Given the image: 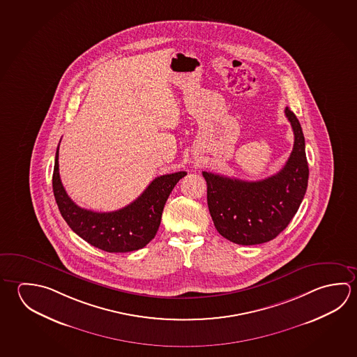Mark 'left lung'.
Returning <instances> with one entry per match:
<instances>
[{"mask_svg": "<svg viewBox=\"0 0 357 357\" xmlns=\"http://www.w3.org/2000/svg\"><path fill=\"white\" fill-rule=\"evenodd\" d=\"M284 114L294 130V149L277 174L247 181L203 172L213 223L219 234L233 243L253 245L277 237L289 225L306 193L305 137L289 107Z\"/></svg>", "mask_w": 357, "mask_h": 357, "instance_id": "8db88e82", "label": "left lung"}]
</instances>
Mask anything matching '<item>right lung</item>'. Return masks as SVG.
Instances as JSON below:
<instances>
[{"instance_id":"1","label":"right lung","mask_w":357,"mask_h":357,"mask_svg":"<svg viewBox=\"0 0 357 357\" xmlns=\"http://www.w3.org/2000/svg\"><path fill=\"white\" fill-rule=\"evenodd\" d=\"M185 176V172H176L158 176L129 206L115 212H93L75 204L65 192L59 173L57 146L52 189L63 218L79 237L99 250L126 253L144 248L155 237L165 202Z\"/></svg>"}]
</instances>
